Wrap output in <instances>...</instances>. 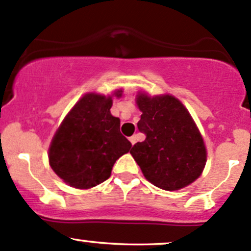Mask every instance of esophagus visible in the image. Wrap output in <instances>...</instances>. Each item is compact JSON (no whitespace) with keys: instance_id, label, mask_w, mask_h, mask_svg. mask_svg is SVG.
Returning <instances> with one entry per match:
<instances>
[{"instance_id":"1","label":"esophagus","mask_w":251,"mask_h":251,"mask_svg":"<svg viewBox=\"0 0 251 251\" xmlns=\"http://www.w3.org/2000/svg\"><path fill=\"white\" fill-rule=\"evenodd\" d=\"M128 139H130V142H131V144L132 145H134V143H136V136H131L130 137V138H128Z\"/></svg>"}]
</instances>
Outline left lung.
I'll list each match as a JSON object with an SVG mask.
<instances>
[{"label":"left lung","instance_id":"8db88e82","mask_svg":"<svg viewBox=\"0 0 251 251\" xmlns=\"http://www.w3.org/2000/svg\"><path fill=\"white\" fill-rule=\"evenodd\" d=\"M142 111L137 124L147 136L130 153L145 178L164 191H178L194 182L206 164L205 143L194 120L173 95L136 98Z\"/></svg>","mask_w":251,"mask_h":251}]
</instances>
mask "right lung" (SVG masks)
Returning <instances> with one entry per match:
<instances>
[{"instance_id":"1","label":"right lung","mask_w":251,"mask_h":251,"mask_svg":"<svg viewBox=\"0 0 251 251\" xmlns=\"http://www.w3.org/2000/svg\"><path fill=\"white\" fill-rule=\"evenodd\" d=\"M121 93L113 95L120 98ZM112 103V96L85 94L54 133L50 166L69 186L88 189L102 183L115 161L130 151L132 144L120 133V119L111 114Z\"/></svg>"}]
</instances>
